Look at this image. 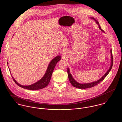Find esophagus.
<instances>
[{
  "instance_id": "obj_1",
  "label": "esophagus",
  "mask_w": 122,
  "mask_h": 122,
  "mask_svg": "<svg viewBox=\"0 0 122 122\" xmlns=\"http://www.w3.org/2000/svg\"><path fill=\"white\" fill-rule=\"evenodd\" d=\"M60 52H61V53L63 54V55H63V56H65V54H66V50H65V49H62L61 50Z\"/></svg>"
}]
</instances>
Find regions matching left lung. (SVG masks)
Instances as JSON below:
<instances>
[{
  "label": "left lung",
  "mask_w": 122,
  "mask_h": 122,
  "mask_svg": "<svg viewBox=\"0 0 122 122\" xmlns=\"http://www.w3.org/2000/svg\"><path fill=\"white\" fill-rule=\"evenodd\" d=\"M92 19H93L96 23V24L98 25V28H99V29L103 32H104V31L101 29L100 25H99V23L98 22V21H97L94 17H91ZM110 54H111V65L108 69V70L107 71V72L105 73V74L102 76L98 80L93 81V82H90V83H80L78 82L77 81H76L73 78V76L72 75V74L70 73V69L69 68H67V73H68V78L69 80V81L70 82V83H71V84L73 86V87L78 88V89H87V88H92L93 87L95 86H96V85H97V84H98L99 83H100L101 81H102L105 78L107 75V74L110 72V70L112 69V66H113V56H112V49H111L110 50Z\"/></svg>",
  "instance_id": "left-lung-1"
}]
</instances>
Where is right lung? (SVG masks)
I'll list each match as a JSON object with an SVG mask.
<instances>
[{
	"label": "right lung",
	"instance_id": "1",
	"mask_svg": "<svg viewBox=\"0 0 122 122\" xmlns=\"http://www.w3.org/2000/svg\"><path fill=\"white\" fill-rule=\"evenodd\" d=\"M60 59H61V56H57L56 57H54L49 63L48 67L47 68V69L46 70V72L45 73V74L44 75L43 77H42L38 81H37L35 83L32 84L31 85H27H27L26 86L22 85L21 84L18 83L17 82V81H16V80L14 79V78L12 76V75H11V76H12V78H13L14 81H15V82L18 86H19V87H22L24 89L29 90H33V91H34V90L36 91V90H38L40 89H43L48 85V84L50 82L51 75L53 73L54 68H55V66H56V64H57V63L59 61H60ZM8 64V63L7 62V65ZM8 68L9 69V67H8ZM9 71H10V69H9Z\"/></svg>",
	"mask_w": 122,
	"mask_h": 122
}]
</instances>
